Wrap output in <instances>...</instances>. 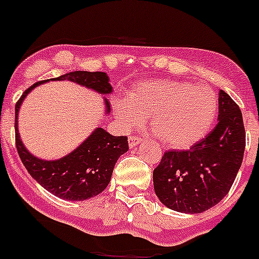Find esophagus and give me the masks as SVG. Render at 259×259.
Returning <instances> with one entry per match:
<instances>
[{
  "label": "esophagus",
  "mask_w": 259,
  "mask_h": 259,
  "mask_svg": "<svg viewBox=\"0 0 259 259\" xmlns=\"http://www.w3.org/2000/svg\"><path fill=\"white\" fill-rule=\"evenodd\" d=\"M142 141L141 137H137V136H130V139H128V144H130V148H135V146L137 145V144H140V142Z\"/></svg>",
  "instance_id": "1"
}]
</instances>
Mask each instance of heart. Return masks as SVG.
Listing matches in <instances>:
<instances>
[{
  "label": "heart",
  "instance_id": "1",
  "mask_svg": "<svg viewBox=\"0 0 259 259\" xmlns=\"http://www.w3.org/2000/svg\"><path fill=\"white\" fill-rule=\"evenodd\" d=\"M114 110L124 128L139 127L151 117V132L163 145L186 149L208 134L218 100L209 87L158 79L139 83L128 97H117Z\"/></svg>",
  "mask_w": 259,
  "mask_h": 259
}]
</instances>
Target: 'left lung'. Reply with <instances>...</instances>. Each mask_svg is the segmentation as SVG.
<instances>
[{"label": "left lung", "mask_w": 259, "mask_h": 259, "mask_svg": "<svg viewBox=\"0 0 259 259\" xmlns=\"http://www.w3.org/2000/svg\"><path fill=\"white\" fill-rule=\"evenodd\" d=\"M245 150V130L238 104L218 95V123L189 150L165 151L153 172L154 190L169 209L201 213L231 189Z\"/></svg>", "instance_id": "8db88e82"}]
</instances>
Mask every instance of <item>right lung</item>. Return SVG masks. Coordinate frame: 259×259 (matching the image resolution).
I'll return each mask as SVG.
<instances>
[{"instance_id": "add662e5", "label": "right lung", "mask_w": 259, "mask_h": 259, "mask_svg": "<svg viewBox=\"0 0 259 259\" xmlns=\"http://www.w3.org/2000/svg\"><path fill=\"white\" fill-rule=\"evenodd\" d=\"M54 80H72L103 95L111 94L109 77L104 72L66 73ZM47 80H41L25 90L15 105V144L21 162L30 176L42 187L65 200H86L103 193L111 179L118 158L128 150L127 136H111L104 128H96L75 150L58 160H42L32 155L23 145L18 132V114L28 94ZM106 113L110 111L105 99Z\"/></svg>"}]
</instances>
